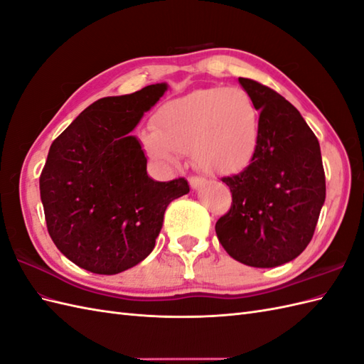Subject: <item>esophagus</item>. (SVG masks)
Here are the masks:
<instances>
[{
  "label": "esophagus",
  "mask_w": 364,
  "mask_h": 364,
  "mask_svg": "<svg viewBox=\"0 0 364 364\" xmlns=\"http://www.w3.org/2000/svg\"><path fill=\"white\" fill-rule=\"evenodd\" d=\"M208 181L205 178H200V176H191L189 178V184L192 189H200L201 186H205Z\"/></svg>",
  "instance_id": "1"
}]
</instances>
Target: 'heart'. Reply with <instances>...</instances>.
I'll return each mask as SVG.
<instances>
[{"label": "heart", "instance_id": "obj_1", "mask_svg": "<svg viewBox=\"0 0 364 364\" xmlns=\"http://www.w3.org/2000/svg\"><path fill=\"white\" fill-rule=\"evenodd\" d=\"M259 112L247 91L210 87L168 100L142 132L147 154L168 167L192 151L193 163L209 175L240 172L259 146Z\"/></svg>", "mask_w": 364, "mask_h": 364}]
</instances>
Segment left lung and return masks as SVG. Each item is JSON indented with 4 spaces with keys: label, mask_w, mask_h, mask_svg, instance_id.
<instances>
[{
    "label": "left lung",
    "mask_w": 364,
    "mask_h": 364,
    "mask_svg": "<svg viewBox=\"0 0 364 364\" xmlns=\"http://www.w3.org/2000/svg\"><path fill=\"white\" fill-rule=\"evenodd\" d=\"M259 114V146L247 168L225 176L232 203L215 223L232 259L273 268L307 248L326 200L319 142L289 100L262 83L239 77Z\"/></svg>",
    "instance_id": "1"
}]
</instances>
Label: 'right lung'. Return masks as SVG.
Listing matches in <instances>:
<instances>
[{
	"label": "right lung",
	"mask_w": 364,
	"mask_h": 364,
	"mask_svg": "<svg viewBox=\"0 0 364 364\" xmlns=\"http://www.w3.org/2000/svg\"><path fill=\"white\" fill-rule=\"evenodd\" d=\"M167 90L155 83L96 100L50 144L40 175L50 239L75 265L117 274L155 248L168 203L189 192L184 178L155 181L133 136Z\"/></svg>",
	"instance_id": "1"
}]
</instances>
